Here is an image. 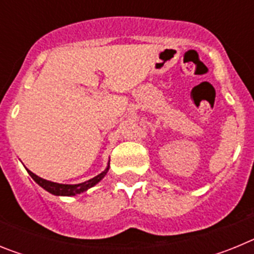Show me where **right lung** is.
Returning a JSON list of instances; mask_svg holds the SVG:
<instances>
[{
    "label": "right lung",
    "instance_id": "obj_1",
    "mask_svg": "<svg viewBox=\"0 0 254 254\" xmlns=\"http://www.w3.org/2000/svg\"><path fill=\"white\" fill-rule=\"evenodd\" d=\"M108 169H109V167H108L104 172L100 173L99 176L94 177L93 179H89L87 182L80 183V185H60V183H55V182L46 181V179L35 176L34 173L30 172V170H28V173L30 174L31 178L34 179L40 187H43L44 190H48L49 193L56 194V196H75V194L81 193V192H85V190H89V188L94 187L98 182L102 181V179L104 178L105 174H107Z\"/></svg>",
    "mask_w": 254,
    "mask_h": 254
}]
</instances>
